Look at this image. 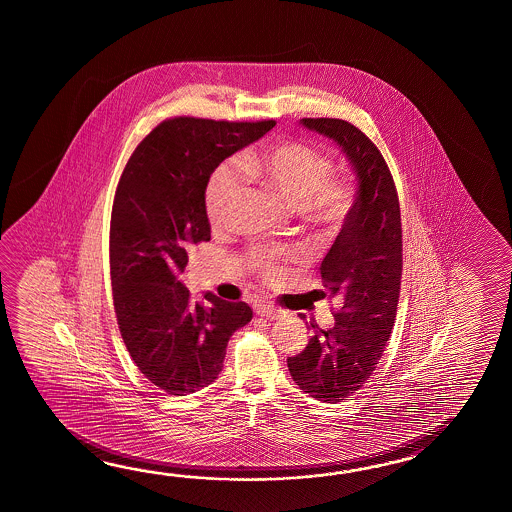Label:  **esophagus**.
<instances>
[{"label": "esophagus", "instance_id": "esophagus-1", "mask_svg": "<svg viewBox=\"0 0 512 512\" xmlns=\"http://www.w3.org/2000/svg\"><path fill=\"white\" fill-rule=\"evenodd\" d=\"M254 311H256V315L269 318V320H276V318L282 316V311L271 304H258L254 307Z\"/></svg>", "mask_w": 512, "mask_h": 512}]
</instances>
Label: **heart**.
Here are the masks:
<instances>
[{
	"label": "heart",
	"instance_id": "b5f03b06",
	"mask_svg": "<svg viewBox=\"0 0 512 512\" xmlns=\"http://www.w3.org/2000/svg\"><path fill=\"white\" fill-rule=\"evenodd\" d=\"M241 170L282 199L293 212L315 227H335L348 216L353 190L331 181L333 161L305 142L287 141L249 152ZM243 194V181L229 166L212 175L205 192V208L214 227L227 225ZM267 271L276 274L271 260Z\"/></svg>",
	"mask_w": 512,
	"mask_h": 512
}]
</instances>
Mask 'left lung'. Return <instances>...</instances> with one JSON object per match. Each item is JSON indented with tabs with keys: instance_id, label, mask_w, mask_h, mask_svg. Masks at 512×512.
Returning <instances> with one entry per match:
<instances>
[{
	"instance_id": "8db88e82",
	"label": "left lung",
	"mask_w": 512,
	"mask_h": 512,
	"mask_svg": "<svg viewBox=\"0 0 512 512\" xmlns=\"http://www.w3.org/2000/svg\"><path fill=\"white\" fill-rule=\"evenodd\" d=\"M300 124L335 142L357 179L355 201L320 265L329 296L340 304L335 326L324 331L305 322L315 335L287 359L300 390L340 403L370 379L392 333L403 274L401 210L388 164L359 128L340 119Z\"/></svg>"
}]
</instances>
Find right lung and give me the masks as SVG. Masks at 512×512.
<instances>
[{
	"label": "right lung",
	"mask_w": 512,
	"mask_h": 512,
	"mask_svg": "<svg viewBox=\"0 0 512 512\" xmlns=\"http://www.w3.org/2000/svg\"><path fill=\"white\" fill-rule=\"evenodd\" d=\"M274 126V120H164L120 175L109 229L113 304L131 359L166 393L186 395L216 381L230 337L251 322L245 302L212 293L207 302H192L181 274L192 247L210 240V175Z\"/></svg>",
	"instance_id": "right-lung-1"
}]
</instances>
